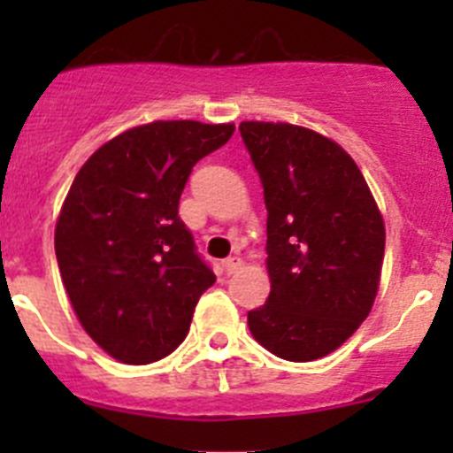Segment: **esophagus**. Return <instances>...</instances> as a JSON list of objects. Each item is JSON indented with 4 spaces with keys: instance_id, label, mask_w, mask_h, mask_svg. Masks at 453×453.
<instances>
[{
    "instance_id": "esophagus-1",
    "label": "esophagus",
    "mask_w": 453,
    "mask_h": 453,
    "mask_svg": "<svg viewBox=\"0 0 453 453\" xmlns=\"http://www.w3.org/2000/svg\"><path fill=\"white\" fill-rule=\"evenodd\" d=\"M241 265H243V260L236 258V256H230L227 260H223V269H226V273H234L236 269H241Z\"/></svg>"
}]
</instances>
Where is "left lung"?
Returning a JSON list of instances; mask_svg holds the SVG:
<instances>
[{"mask_svg":"<svg viewBox=\"0 0 453 453\" xmlns=\"http://www.w3.org/2000/svg\"><path fill=\"white\" fill-rule=\"evenodd\" d=\"M267 208L272 291L248 313L260 346L313 362L368 318L381 276L386 227L366 180L333 140L287 122H241Z\"/></svg>","mask_w":453,"mask_h":453,"instance_id":"left-lung-1","label":"left lung"}]
</instances>
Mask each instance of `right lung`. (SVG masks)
Returning a JSON list of instances; mask_svg holds the SVG:
<instances>
[{
  "label": "right lung",
  "instance_id": "1",
  "mask_svg": "<svg viewBox=\"0 0 453 453\" xmlns=\"http://www.w3.org/2000/svg\"><path fill=\"white\" fill-rule=\"evenodd\" d=\"M232 134L150 122L100 146L74 177L54 232L58 269L83 328L118 362L171 355L217 280L177 212L195 164Z\"/></svg>",
  "mask_w": 453,
  "mask_h": 453
}]
</instances>
